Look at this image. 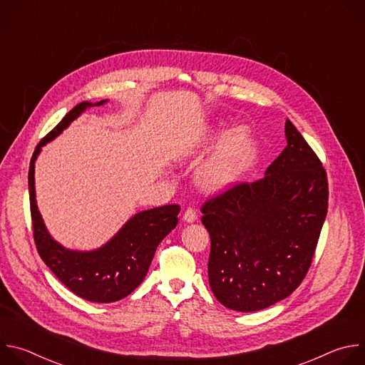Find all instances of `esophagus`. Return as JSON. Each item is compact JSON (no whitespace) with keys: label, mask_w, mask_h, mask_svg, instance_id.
<instances>
[{"label":"esophagus","mask_w":365,"mask_h":365,"mask_svg":"<svg viewBox=\"0 0 365 365\" xmlns=\"http://www.w3.org/2000/svg\"><path fill=\"white\" fill-rule=\"evenodd\" d=\"M196 218H197L196 211L193 210V207H187V210H186L185 214H183V221H185L186 224H192V222L196 221Z\"/></svg>","instance_id":"34e87169"}]
</instances>
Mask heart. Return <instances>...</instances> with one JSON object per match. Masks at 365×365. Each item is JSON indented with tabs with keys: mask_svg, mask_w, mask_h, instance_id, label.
Here are the masks:
<instances>
[{
	"mask_svg": "<svg viewBox=\"0 0 365 365\" xmlns=\"http://www.w3.org/2000/svg\"><path fill=\"white\" fill-rule=\"evenodd\" d=\"M221 134L212 125L202 127L179 150V158H193L210 147ZM251 130L245 124H238L225 131L214 153L196 172L197 186L207 193H218L228 189L241 175L251 151Z\"/></svg>",
	"mask_w": 365,
	"mask_h": 365,
	"instance_id": "b5f03b06",
	"label": "heart"
}]
</instances>
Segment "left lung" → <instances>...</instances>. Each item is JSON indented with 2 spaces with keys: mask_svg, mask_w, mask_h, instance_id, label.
Returning a JSON list of instances; mask_svg holds the SVG:
<instances>
[{
  "mask_svg": "<svg viewBox=\"0 0 365 365\" xmlns=\"http://www.w3.org/2000/svg\"><path fill=\"white\" fill-rule=\"evenodd\" d=\"M287 145L264 178L202 206L211 235L207 277L215 297L238 312L266 309L304 279L328 212L325 169L287 120Z\"/></svg>",
  "mask_w": 365,
  "mask_h": 365,
  "instance_id": "left-lung-1",
  "label": "left lung"
}]
</instances>
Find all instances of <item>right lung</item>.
Here are the masks:
<instances>
[{"label": "right lung", "instance_id": "1", "mask_svg": "<svg viewBox=\"0 0 365 365\" xmlns=\"http://www.w3.org/2000/svg\"><path fill=\"white\" fill-rule=\"evenodd\" d=\"M99 102L83 101L73 107L62 121L36 147L29 169L30 211L37 251L44 264L76 296L95 302L111 303L124 299L144 280L155 248L178 225L179 205H165L133 215L106 244L89 251L71 250L58 242L47 231L36 200L34 165L41 147L53 141L72 121Z\"/></svg>", "mask_w": 365, "mask_h": 365}]
</instances>
